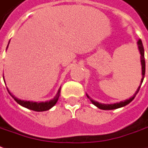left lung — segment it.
<instances>
[{"label":"left lung","mask_w":148,"mask_h":148,"mask_svg":"<svg viewBox=\"0 0 148 148\" xmlns=\"http://www.w3.org/2000/svg\"><path fill=\"white\" fill-rule=\"evenodd\" d=\"M137 44H138V50H139V52H140V58H141V65H142V79H141V83H140V86H138V90L135 92V94L133 95V97H131L130 99H129L125 100V101H121V102H120V103H116L113 104H103V103H99V102H96L95 100H93L91 98H90V96L88 95H87V97H88V99L91 101V103L95 105L97 108H99V109H103V110H113V109H117L120 108H122V107H125V106H126L127 104H129L130 102L133 101V99L135 98V96L138 93V91H139V89H140V87H141L142 83H143V79H144V76H145V58H144V49H143V43H142V40H138V42H137Z\"/></svg>","instance_id":"obj_1"}]
</instances>
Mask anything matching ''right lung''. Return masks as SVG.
<instances>
[{"instance_id": "right-lung-1", "label": "right lung", "mask_w": 148, "mask_h": 148, "mask_svg": "<svg viewBox=\"0 0 148 148\" xmlns=\"http://www.w3.org/2000/svg\"><path fill=\"white\" fill-rule=\"evenodd\" d=\"M10 43V42H9ZM8 47V46H7ZM7 49V48H6ZM4 78V77H3ZM9 91V90H8ZM60 91H61V88H59L57 95H55V97L53 98V99L49 100V101H46V102H40V103H37V102H32V101H25V100H21L15 98L14 95H12L11 93L9 91L10 95H11L12 97L14 98V99L18 103L24 107L26 108L30 109V110H32V111H35V112H44V111H47V110H49L51 108H53V106L56 104L57 101L58 100V98H59V95H60Z\"/></svg>"}]
</instances>
